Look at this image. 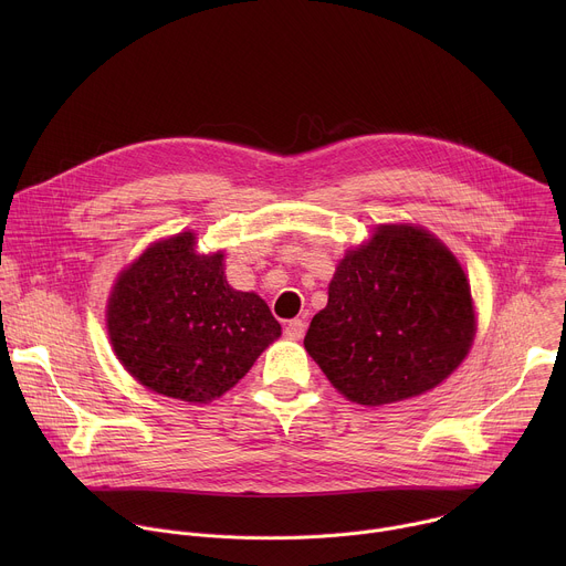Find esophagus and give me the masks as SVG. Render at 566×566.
<instances>
[{"label":"esophagus","mask_w":566,"mask_h":566,"mask_svg":"<svg viewBox=\"0 0 566 566\" xmlns=\"http://www.w3.org/2000/svg\"><path fill=\"white\" fill-rule=\"evenodd\" d=\"M304 329H306V322L300 317H293L284 325V336L291 340H300L304 336Z\"/></svg>","instance_id":"esophagus-1"}]
</instances>
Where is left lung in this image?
Masks as SVG:
<instances>
[{
  "label": "left lung",
  "mask_w": 566,
  "mask_h": 566,
  "mask_svg": "<svg viewBox=\"0 0 566 566\" xmlns=\"http://www.w3.org/2000/svg\"><path fill=\"white\" fill-rule=\"evenodd\" d=\"M472 336L470 284L454 255L421 228L380 226L338 264L304 347L349 400L387 406L448 378Z\"/></svg>",
  "instance_id": "1"
}]
</instances>
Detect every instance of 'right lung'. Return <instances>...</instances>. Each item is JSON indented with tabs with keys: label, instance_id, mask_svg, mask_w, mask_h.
I'll use <instances>...</instances> for the list:
<instances>
[{
	"label": "right lung",
	"instance_id": "1",
	"mask_svg": "<svg viewBox=\"0 0 566 566\" xmlns=\"http://www.w3.org/2000/svg\"><path fill=\"white\" fill-rule=\"evenodd\" d=\"M107 329L138 382L188 402L219 398L282 334L260 295L226 282L221 253H195L192 232L158 241L120 273Z\"/></svg>",
	"mask_w": 566,
	"mask_h": 566
}]
</instances>
